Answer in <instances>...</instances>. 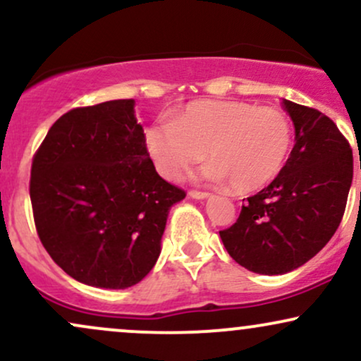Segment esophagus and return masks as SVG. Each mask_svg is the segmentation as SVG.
<instances>
[{"label": "esophagus", "instance_id": "esophagus-1", "mask_svg": "<svg viewBox=\"0 0 361 361\" xmlns=\"http://www.w3.org/2000/svg\"><path fill=\"white\" fill-rule=\"evenodd\" d=\"M188 195L192 198H207L210 193L209 192H202V190H190Z\"/></svg>", "mask_w": 361, "mask_h": 361}]
</instances>
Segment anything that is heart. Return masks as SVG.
<instances>
[{"label":"heart","instance_id":"1","mask_svg":"<svg viewBox=\"0 0 361 361\" xmlns=\"http://www.w3.org/2000/svg\"><path fill=\"white\" fill-rule=\"evenodd\" d=\"M292 142V122L283 110L231 100L193 102L171 122L146 130L149 154L164 178L178 180L207 151L212 163L204 178L229 180L238 192L270 183L287 163Z\"/></svg>","mask_w":361,"mask_h":361}]
</instances>
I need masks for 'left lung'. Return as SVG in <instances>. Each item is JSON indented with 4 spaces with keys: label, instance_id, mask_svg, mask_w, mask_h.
Returning a JSON list of instances; mask_svg holds the SVG:
<instances>
[{
    "label": "left lung",
    "instance_id": "left-lung-1",
    "mask_svg": "<svg viewBox=\"0 0 361 361\" xmlns=\"http://www.w3.org/2000/svg\"><path fill=\"white\" fill-rule=\"evenodd\" d=\"M295 146L280 175L243 204L238 221L219 231L235 263L281 275L316 256L336 233L353 180V152L327 115L283 100Z\"/></svg>",
    "mask_w": 361,
    "mask_h": 361
}]
</instances>
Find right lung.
Instances as JSON below:
<instances>
[{
    "instance_id": "1",
    "label": "right lung",
    "mask_w": 361,
    "mask_h": 361,
    "mask_svg": "<svg viewBox=\"0 0 361 361\" xmlns=\"http://www.w3.org/2000/svg\"><path fill=\"white\" fill-rule=\"evenodd\" d=\"M185 195L157 175L134 100L69 110L32 159L40 243L57 267L91 287L139 283L159 256L169 209Z\"/></svg>"
}]
</instances>
